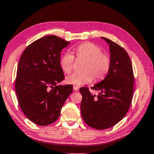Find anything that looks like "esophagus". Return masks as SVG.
Listing matches in <instances>:
<instances>
[{"label":"esophagus","instance_id":"obj_1","mask_svg":"<svg viewBox=\"0 0 154 154\" xmlns=\"http://www.w3.org/2000/svg\"><path fill=\"white\" fill-rule=\"evenodd\" d=\"M73 90L75 91H77L78 90H79V88L77 86H73Z\"/></svg>","mask_w":154,"mask_h":154}]
</instances>
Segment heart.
<instances>
[{"instance_id":"heart-1","label":"heart","mask_w":154,"mask_h":154,"mask_svg":"<svg viewBox=\"0 0 154 154\" xmlns=\"http://www.w3.org/2000/svg\"><path fill=\"white\" fill-rule=\"evenodd\" d=\"M75 52L78 58H83L85 61L82 66L83 71L75 72L66 77V81L69 84L83 85L91 82L94 77L96 80H100L110 71V57L96 44L90 42L82 44L75 48ZM74 62V56L66 52L60 60V68L65 73H69L73 67Z\"/></svg>"}]
</instances>
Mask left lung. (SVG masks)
Segmentation results:
<instances>
[{
	"mask_svg": "<svg viewBox=\"0 0 154 154\" xmlns=\"http://www.w3.org/2000/svg\"><path fill=\"white\" fill-rule=\"evenodd\" d=\"M111 66L105 79L91 89L99 91L92 94L89 88H80L82 95L81 112L85 123L96 129L103 130L118 123L127 114L132 102L134 75L132 63L127 51L109 39Z\"/></svg>",
	"mask_w": 154,
	"mask_h": 154,
	"instance_id": "left-lung-1",
	"label": "left lung"
}]
</instances>
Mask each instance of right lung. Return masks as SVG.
<instances>
[{
    "label": "right lung",
    "mask_w": 154,
    "mask_h": 154,
    "mask_svg": "<svg viewBox=\"0 0 154 154\" xmlns=\"http://www.w3.org/2000/svg\"><path fill=\"white\" fill-rule=\"evenodd\" d=\"M70 42L47 35L30 44L18 64L15 91L19 106L31 121L40 126L53 123L72 91L71 85H57L65 79L60 52Z\"/></svg>",
    "instance_id": "1"
}]
</instances>
